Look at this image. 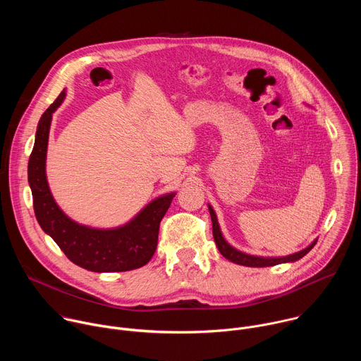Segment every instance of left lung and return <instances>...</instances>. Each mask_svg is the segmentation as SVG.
I'll use <instances>...</instances> for the list:
<instances>
[{"label":"left lung","mask_w":361,"mask_h":361,"mask_svg":"<svg viewBox=\"0 0 361 361\" xmlns=\"http://www.w3.org/2000/svg\"><path fill=\"white\" fill-rule=\"evenodd\" d=\"M208 209H209V215L212 219V235H214V241L216 244L218 251L221 252V255L224 258H226L228 261L243 265V267H251V268H264V267H274V265H279V264H290V262H296L300 258H303L317 243V239L307 245L305 250L286 255V257H258V255H250L247 252L239 251L236 248H233L231 244L226 243V239L224 238L218 219H216V214L214 211V208L208 204Z\"/></svg>","instance_id":"left-lung-1"}]
</instances>
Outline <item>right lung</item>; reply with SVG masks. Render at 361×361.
<instances>
[{
    "label": "right lung",
    "mask_w": 361,
    "mask_h": 361,
    "mask_svg": "<svg viewBox=\"0 0 361 361\" xmlns=\"http://www.w3.org/2000/svg\"><path fill=\"white\" fill-rule=\"evenodd\" d=\"M65 89L41 116L28 161V183L38 224L75 265L92 272H125L145 267L156 252L160 221L176 192L163 194L130 221L114 228H93L69 218L56 204L47 178V152L54 111Z\"/></svg>",
    "instance_id": "add662e5"
}]
</instances>
